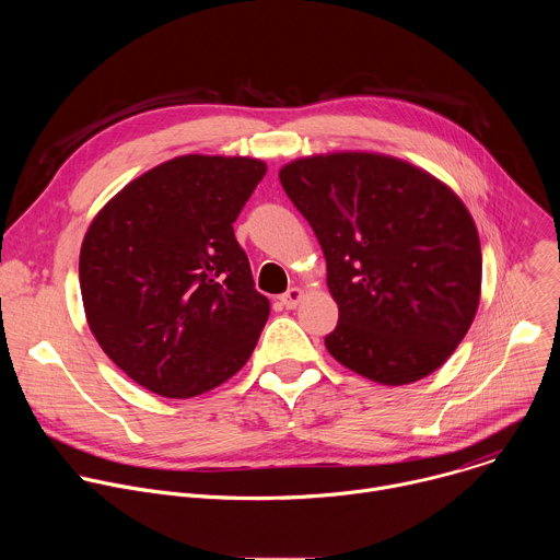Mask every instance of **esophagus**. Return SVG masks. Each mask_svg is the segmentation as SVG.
Returning a JSON list of instances; mask_svg holds the SVG:
<instances>
[{
  "label": "esophagus",
  "mask_w": 560,
  "mask_h": 560,
  "mask_svg": "<svg viewBox=\"0 0 560 560\" xmlns=\"http://www.w3.org/2000/svg\"><path fill=\"white\" fill-rule=\"evenodd\" d=\"M301 299H303V290H301V288H290L288 292L281 294V303H283L288 310H294Z\"/></svg>",
  "instance_id": "1"
}]
</instances>
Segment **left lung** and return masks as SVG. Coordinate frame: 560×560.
<instances>
[{"label": "left lung", "instance_id": "8db88e82", "mask_svg": "<svg viewBox=\"0 0 560 560\" xmlns=\"http://www.w3.org/2000/svg\"><path fill=\"white\" fill-rule=\"evenodd\" d=\"M279 179L326 255L339 305L328 352L383 385L439 370L481 299V242L463 201L430 173L374 152L303 156Z\"/></svg>", "mask_w": 560, "mask_h": 560}]
</instances>
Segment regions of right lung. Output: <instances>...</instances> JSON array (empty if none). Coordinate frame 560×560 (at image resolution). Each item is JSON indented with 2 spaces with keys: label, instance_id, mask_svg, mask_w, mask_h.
Wrapping results in <instances>:
<instances>
[{
  "label": "right lung",
  "instance_id": "right-lung-1",
  "mask_svg": "<svg viewBox=\"0 0 560 560\" xmlns=\"http://www.w3.org/2000/svg\"><path fill=\"white\" fill-rule=\"evenodd\" d=\"M266 171L250 156H175L93 219L79 253L89 326L145 389L190 398L250 359L270 301L232 223Z\"/></svg>",
  "mask_w": 560,
  "mask_h": 560
}]
</instances>
